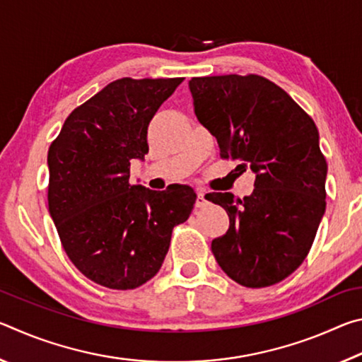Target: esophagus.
Wrapping results in <instances>:
<instances>
[{"label":"esophagus","mask_w":362,"mask_h":362,"mask_svg":"<svg viewBox=\"0 0 362 362\" xmlns=\"http://www.w3.org/2000/svg\"><path fill=\"white\" fill-rule=\"evenodd\" d=\"M207 196L204 192H198V198H196V207H203L207 204Z\"/></svg>","instance_id":"1"}]
</instances>
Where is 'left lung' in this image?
Returning <instances> with one entry per match:
<instances>
[{"label":"left lung","instance_id":"left-lung-1","mask_svg":"<svg viewBox=\"0 0 362 362\" xmlns=\"http://www.w3.org/2000/svg\"><path fill=\"white\" fill-rule=\"evenodd\" d=\"M188 86L196 118L217 139L220 156L255 174L254 192L243 199L206 194L230 217L212 254L238 284H276L302 265L326 211L327 163L315 121L259 75L192 78Z\"/></svg>","mask_w":362,"mask_h":362}]
</instances>
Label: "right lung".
Here are the masks:
<instances>
[{
  "mask_svg": "<svg viewBox=\"0 0 362 362\" xmlns=\"http://www.w3.org/2000/svg\"><path fill=\"white\" fill-rule=\"evenodd\" d=\"M183 78H121L76 107L49 146V214L73 265L108 289L145 284L161 268L175 225L192 214L188 185L131 183L146 131Z\"/></svg>",
  "mask_w": 362,
  "mask_h": 362,
  "instance_id": "right-lung-1",
  "label": "right lung"
}]
</instances>
